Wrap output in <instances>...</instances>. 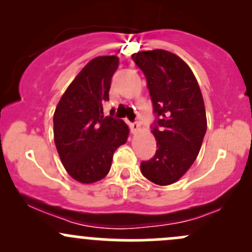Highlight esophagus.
Instances as JSON below:
<instances>
[{
    "label": "esophagus",
    "mask_w": 252,
    "mask_h": 252,
    "mask_svg": "<svg viewBox=\"0 0 252 252\" xmlns=\"http://www.w3.org/2000/svg\"><path fill=\"white\" fill-rule=\"evenodd\" d=\"M129 128H131L132 133L136 134L137 132L140 129V124L138 123V121H134V123H131V124H129Z\"/></svg>",
    "instance_id": "34e87169"
}]
</instances>
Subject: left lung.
<instances>
[{
    "instance_id": "1",
    "label": "left lung",
    "mask_w": 252,
    "mask_h": 252,
    "mask_svg": "<svg viewBox=\"0 0 252 252\" xmlns=\"http://www.w3.org/2000/svg\"><path fill=\"white\" fill-rule=\"evenodd\" d=\"M132 59L147 78L156 119L155 155L140 163L142 174L156 185H170L188 172L207 131L203 96L191 68L179 56L155 49Z\"/></svg>"
}]
</instances>
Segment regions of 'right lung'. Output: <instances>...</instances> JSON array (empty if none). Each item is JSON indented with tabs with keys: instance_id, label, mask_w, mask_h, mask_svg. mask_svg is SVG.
Masks as SVG:
<instances>
[{
	"instance_id": "add662e5",
	"label": "right lung",
	"mask_w": 252,
	"mask_h": 252,
	"mask_svg": "<svg viewBox=\"0 0 252 252\" xmlns=\"http://www.w3.org/2000/svg\"><path fill=\"white\" fill-rule=\"evenodd\" d=\"M118 56L94 58L62 94L54 113V140L67 173L93 184L109 173L114 151L125 144L129 129L123 120L103 116L109 101ZM113 114V109L110 112Z\"/></svg>"
}]
</instances>
